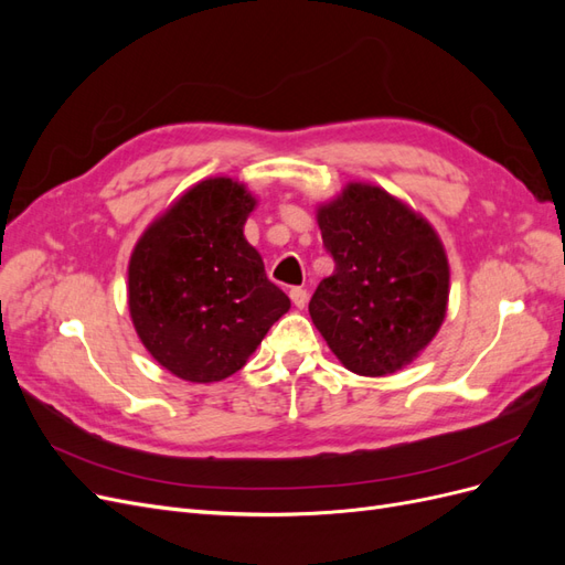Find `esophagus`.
<instances>
[{
    "label": "esophagus",
    "instance_id": "obj_1",
    "mask_svg": "<svg viewBox=\"0 0 565 565\" xmlns=\"http://www.w3.org/2000/svg\"><path fill=\"white\" fill-rule=\"evenodd\" d=\"M289 299H292L297 309H303L306 301H309V292H306L303 287H292V289H289Z\"/></svg>",
    "mask_w": 565,
    "mask_h": 565
}]
</instances>
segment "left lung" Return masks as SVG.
Returning <instances> with one entry per match:
<instances>
[{"label":"left lung","mask_w":565,"mask_h":565,"mask_svg":"<svg viewBox=\"0 0 565 565\" xmlns=\"http://www.w3.org/2000/svg\"><path fill=\"white\" fill-rule=\"evenodd\" d=\"M334 273L309 313L347 370L384 377L413 363L448 309L450 266L429 221L370 183L318 207Z\"/></svg>","instance_id":"left-lung-1"}]
</instances>
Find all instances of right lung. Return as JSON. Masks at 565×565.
<instances>
[{
	"mask_svg": "<svg viewBox=\"0 0 565 565\" xmlns=\"http://www.w3.org/2000/svg\"><path fill=\"white\" fill-rule=\"evenodd\" d=\"M256 200L243 183H195L152 221L129 259V313L148 353L177 377H231L289 299L245 241Z\"/></svg>",
	"mask_w": 565,
	"mask_h": 565,
	"instance_id": "add662e5",
	"label": "right lung"
}]
</instances>
